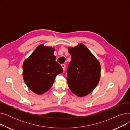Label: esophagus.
I'll return each mask as SVG.
<instances>
[{"label": "esophagus", "mask_w": 130, "mask_h": 130, "mask_svg": "<svg viewBox=\"0 0 130 130\" xmlns=\"http://www.w3.org/2000/svg\"><path fill=\"white\" fill-rule=\"evenodd\" d=\"M61 67H62L63 70L64 71V70H65V64H62V65H61Z\"/></svg>", "instance_id": "esophagus-1"}]
</instances>
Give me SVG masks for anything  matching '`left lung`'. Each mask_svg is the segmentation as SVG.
I'll return each instance as SVG.
<instances>
[{
  "label": "left lung",
  "mask_w": 130,
  "mask_h": 130,
  "mask_svg": "<svg viewBox=\"0 0 130 130\" xmlns=\"http://www.w3.org/2000/svg\"><path fill=\"white\" fill-rule=\"evenodd\" d=\"M68 49L72 58L67 71L68 85L77 96H85L92 92L99 82L100 63L83 44Z\"/></svg>",
  "instance_id": "obj_1"
}]
</instances>
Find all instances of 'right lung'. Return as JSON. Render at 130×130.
Segmentation results:
<instances>
[{"label":"right lung","mask_w":130,"mask_h":130,"mask_svg":"<svg viewBox=\"0 0 130 130\" xmlns=\"http://www.w3.org/2000/svg\"><path fill=\"white\" fill-rule=\"evenodd\" d=\"M54 50L52 47L41 44L24 61L23 76L25 83L37 94L46 92L53 85L56 76L63 71L55 60Z\"/></svg>","instance_id":"obj_1"}]
</instances>
